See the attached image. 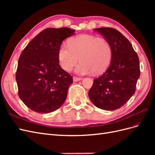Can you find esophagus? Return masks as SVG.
I'll use <instances>...</instances> for the list:
<instances>
[{
    "label": "esophagus",
    "mask_w": 155,
    "mask_h": 155,
    "mask_svg": "<svg viewBox=\"0 0 155 155\" xmlns=\"http://www.w3.org/2000/svg\"><path fill=\"white\" fill-rule=\"evenodd\" d=\"M81 79V78H78V77H76V76H74V77L73 78V81H74V82L79 81H80Z\"/></svg>",
    "instance_id": "34e87169"
}]
</instances>
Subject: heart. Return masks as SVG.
<instances>
[{
  "mask_svg": "<svg viewBox=\"0 0 155 155\" xmlns=\"http://www.w3.org/2000/svg\"><path fill=\"white\" fill-rule=\"evenodd\" d=\"M58 61L61 67L66 71L75 68L79 74H95L104 72L109 66L112 59V48L107 40L92 35L81 34L73 37L68 45H63L58 50Z\"/></svg>",
  "mask_w": 155,
  "mask_h": 155,
  "instance_id": "1",
  "label": "heart"
}]
</instances>
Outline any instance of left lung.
<instances>
[{
  "mask_svg": "<svg viewBox=\"0 0 155 155\" xmlns=\"http://www.w3.org/2000/svg\"><path fill=\"white\" fill-rule=\"evenodd\" d=\"M94 30L109 42L112 59L105 72L94 79L88 96L97 108L116 110L135 92L140 75L139 58L129 41L119 31L112 28H99Z\"/></svg>",
  "mask_w": 155,
  "mask_h": 155,
  "instance_id": "1",
  "label": "left lung"
}]
</instances>
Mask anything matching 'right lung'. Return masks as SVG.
Here are the masks:
<instances>
[{"mask_svg":"<svg viewBox=\"0 0 155 155\" xmlns=\"http://www.w3.org/2000/svg\"><path fill=\"white\" fill-rule=\"evenodd\" d=\"M74 31L68 28H48L23 50L15 76L18 96L31 110L49 113L64 104L73 79L60 67L58 54L63 40Z\"/></svg>","mask_w":155,"mask_h":155,"instance_id":"right-lung-1","label":"right lung"}]
</instances>
